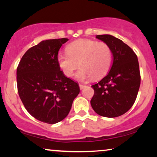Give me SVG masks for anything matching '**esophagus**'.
<instances>
[{"mask_svg":"<svg viewBox=\"0 0 157 157\" xmlns=\"http://www.w3.org/2000/svg\"><path fill=\"white\" fill-rule=\"evenodd\" d=\"M85 86H86L83 85V84H79V88H80L81 90H82Z\"/></svg>","mask_w":157,"mask_h":157,"instance_id":"esophagus-1","label":"esophagus"}]
</instances>
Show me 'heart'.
<instances>
[{"instance_id": "1", "label": "heart", "mask_w": 157, "mask_h": 157, "mask_svg": "<svg viewBox=\"0 0 157 157\" xmlns=\"http://www.w3.org/2000/svg\"><path fill=\"white\" fill-rule=\"evenodd\" d=\"M67 54H59L57 61L63 74L71 77L79 65L77 79L84 81L94 77L99 78L108 71L111 61V51L104 42L78 39L68 44Z\"/></svg>"}]
</instances>
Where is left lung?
Masks as SVG:
<instances>
[{"mask_svg": "<svg viewBox=\"0 0 157 157\" xmlns=\"http://www.w3.org/2000/svg\"><path fill=\"white\" fill-rule=\"evenodd\" d=\"M96 38L109 46L113 62L106 76L91 86L94 95L91 105L98 115L117 117L132 108L138 94L141 82L138 59L128 45L114 36L104 34Z\"/></svg>", "mask_w": 157, "mask_h": 157, "instance_id": "left-lung-1", "label": "left lung"}]
</instances>
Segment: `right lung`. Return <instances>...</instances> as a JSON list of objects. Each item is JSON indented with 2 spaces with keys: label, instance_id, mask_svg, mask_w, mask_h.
I'll return each instance as SVG.
<instances>
[{
  "label": "right lung",
  "instance_id": "right-lung-1",
  "mask_svg": "<svg viewBox=\"0 0 157 157\" xmlns=\"http://www.w3.org/2000/svg\"><path fill=\"white\" fill-rule=\"evenodd\" d=\"M68 38L40 41L23 56L17 68V86L25 108L35 119L56 124L67 117L80 89L67 78L57 61Z\"/></svg>",
  "mask_w": 157,
  "mask_h": 157
}]
</instances>
